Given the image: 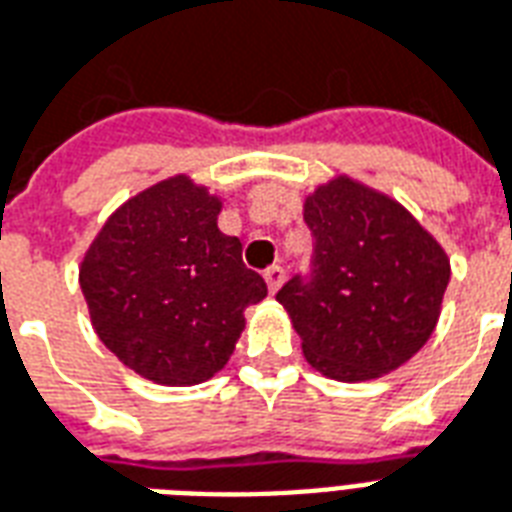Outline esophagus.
<instances>
[{
    "label": "esophagus",
    "mask_w": 512,
    "mask_h": 512,
    "mask_svg": "<svg viewBox=\"0 0 512 512\" xmlns=\"http://www.w3.org/2000/svg\"><path fill=\"white\" fill-rule=\"evenodd\" d=\"M266 285H268V290H271V293H276V290H279V287H282V282H285V268L282 266H271V268H266Z\"/></svg>",
    "instance_id": "1"
}]
</instances>
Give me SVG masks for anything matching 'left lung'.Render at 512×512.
I'll use <instances>...</instances> for the list:
<instances>
[{
    "label": "left lung",
    "instance_id": "8db88e82",
    "mask_svg": "<svg viewBox=\"0 0 512 512\" xmlns=\"http://www.w3.org/2000/svg\"><path fill=\"white\" fill-rule=\"evenodd\" d=\"M312 230L309 274L276 301L301 336L306 361L333 380H372L429 342L450 282L445 249L410 211L339 176L304 203Z\"/></svg>",
    "mask_w": 512,
    "mask_h": 512
}]
</instances>
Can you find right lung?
Listing matches in <instances>:
<instances>
[{"instance_id":"1","label":"right lung","mask_w":512,"mask_h":512,"mask_svg":"<svg viewBox=\"0 0 512 512\" xmlns=\"http://www.w3.org/2000/svg\"><path fill=\"white\" fill-rule=\"evenodd\" d=\"M219 198L187 176L143 189L113 214L81 263L102 344L160 385H198L222 369L263 301V276L217 227Z\"/></svg>"}]
</instances>
